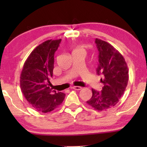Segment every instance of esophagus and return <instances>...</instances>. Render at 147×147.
Returning <instances> with one entry per match:
<instances>
[{"label":"esophagus","instance_id":"esophagus-1","mask_svg":"<svg viewBox=\"0 0 147 147\" xmlns=\"http://www.w3.org/2000/svg\"><path fill=\"white\" fill-rule=\"evenodd\" d=\"M72 89L75 90H80L82 89V88L80 87V86H73V87H72Z\"/></svg>","mask_w":147,"mask_h":147}]
</instances>
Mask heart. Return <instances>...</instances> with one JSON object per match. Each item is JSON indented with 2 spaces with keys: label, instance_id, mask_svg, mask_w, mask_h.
Segmentation results:
<instances>
[{
  "label": "heart",
  "instance_id": "heart-1",
  "mask_svg": "<svg viewBox=\"0 0 147 147\" xmlns=\"http://www.w3.org/2000/svg\"><path fill=\"white\" fill-rule=\"evenodd\" d=\"M75 52H82V53H85V50L84 49H82V48H78L75 51Z\"/></svg>",
  "mask_w": 147,
  "mask_h": 147
}]
</instances>
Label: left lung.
<instances>
[{"instance_id":"left-lung-1","label":"left lung","mask_w":147,"mask_h":147,"mask_svg":"<svg viewBox=\"0 0 147 147\" xmlns=\"http://www.w3.org/2000/svg\"><path fill=\"white\" fill-rule=\"evenodd\" d=\"M99 64L96 69L102 75V91L92 89V96L86 102L98 111L113 107L123 95L128 82V68L125 59L118 50L108 42L96 39Z\"/></svg>"}]
</instances>
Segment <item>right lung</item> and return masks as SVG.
Wrapping results in <instances>:
<instances>
[{
    "label": "right lung",
    "instance_id": "add662e5",
    "mask_svg": "<svg viewBox=\"0 0 147 147\" xmlns=\"http://www.w3.org/2000/svg\"><path fill=\"white\" fill-rule=\"evenodd\" d=\"M61 39L47 40L36 47L26 59L20 77L21 92L32 107L43 113L51 112L63 102L65 94L52 91L54 54Z\"/></svg>",
    "mask_w": 147,
    "mask_h": 147
}]
</instances>
